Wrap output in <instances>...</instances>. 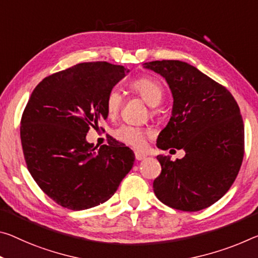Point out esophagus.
Segmentation results:
<instances>
[{
  "mask_svg": "<svg viewBox=\"0 0 258 258\" xmlns=\"http://www.w3.org/2000/svg\"><path fill=\"white\" fill-rule=\"evenodd\" d=\"M147 156L144 154H140V153H136V158L137 161H142V159H145Z\"/></svg>",
  "mask_w": 258,
  "mask_h": 258,
  "instance_id": "34e87169",
  "label": "esophagus"
}]
</instances>
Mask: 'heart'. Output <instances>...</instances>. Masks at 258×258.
<instances>
[{
  "label": "heart",
  "instance_id": "b5f03b06",
  "mask_svg": "<svg viewBox=\"0 0 258 258\" xmlns=\"http://www.w3.org/2000/svg\"><path fill=\"white\" fill-rule=\"evenodd\" d=\"M131 88L150 107H157L163 99L162 85L157 80L149 77H142L131 84ZM121 94L117 88H112L105 99V110L110 117L116 116L121 107ZM117 140L128 145L133 148L140 149L145 146L148 132L141 127L132 125H121L113 132Z\"/></svg>",
  "mask_w": 258,
  "mask_h": 258
}]
</instances>
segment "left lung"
<instances>
[{"mask_svg":"<svg viewBox=\"0 0 258 258\" xmlns=\"http://www.w3.org/2000/svg\"><path fill=\"white\" fill-rule=\"evenodd\" d=\"M144 68L164 78L173 97L157 147L186 154L174 162L158 155L162 172L154 180V193L173 209H206L226 194L242 164L244 128L239 105L224 86L188 63L154 60Z\"/></svg>","mask_w":258,"mask_h":258,"instance_id":"8db88e82","label":"left lung"}]
</instances>
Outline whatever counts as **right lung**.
<instances>
[{
    "label": "right lung",
    "instance_id": "right-lung-1",
    "mask_svg": "<svg viewBox=\"0 0 258 258\" xmlns=\"http://www.w3.org/2000/svg\"><path fill=\"white\" fill-rule=\"evenodd\" d=\"M125 72L107 62L77 64L44 78L27 102L20 122L27 169L59 206L85 210L108 201L132 169L128 147L97 149L86 140L88 130L108 118L105 99Z\"/></svg>",
    "mask_w": 258,
    "mask_h": 258
}]
</instances>
